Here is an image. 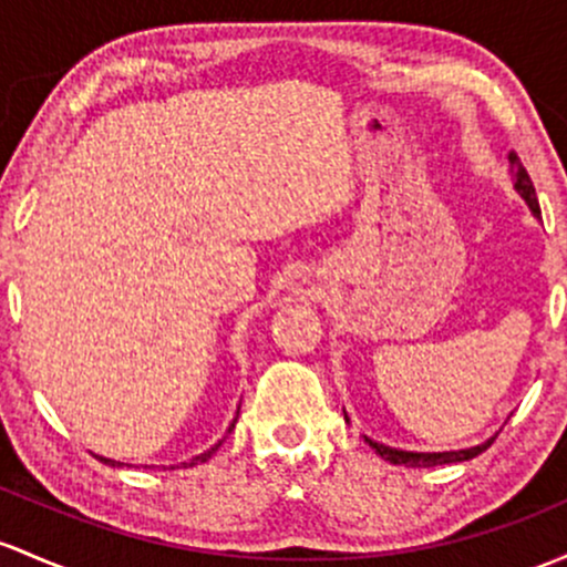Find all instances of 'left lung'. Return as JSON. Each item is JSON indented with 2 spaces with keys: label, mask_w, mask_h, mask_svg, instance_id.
Wrapping results in <instances>:
<instances>
[{
  "label": "left lung",
  "mask_w": 567,
  "mask_h": 567,
  "mask_svg": "<svg viewBox=\"0 0 567 567\" xmlns=\"http://www.w3.org/2000/svg\"><path fill=\"white\" fill-rule=\"evenodd\" d=\"M508 164H512V179H514L516 193H519V196L525 198L527 207H530V213L536 215V217H540L536 188H533V179H530V174H527L525 166H522L519 155L508 153ZM365 441H369V446L377 452L379 457L390 460V463H393V465H406V468H433V465L463 463V460H471V457L482 455V452L487 450L489 444H493L495 435H493V439L484 441V444L471 446V450H457V452H406V450H393V446L377 444V441H371V439H365Z\"/></svg>",
  "instance_id": "left-lung-1"
}]
</instances>
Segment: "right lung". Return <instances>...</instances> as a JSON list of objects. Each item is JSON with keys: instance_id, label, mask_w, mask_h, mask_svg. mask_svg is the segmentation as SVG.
<instances>
[{"instance_id": "obj_1", "label": "right lung", "mask_w": 567, "mask_h": 567, "mask_svg": "<svg viewBox=\"0 0 567 567\" xmlns=\"http://www.w3.org/2000/svg\"><path fill=\"white\" fill-rule=\"evenodd\" d=\"M234 425H236V420L231 422V427H228V433L234 431ZM220 444H223V441H217V444L213 446V450H209V452H204V455H198V457H193V463H190V465H196V463H207V460L213 457V452H215L217 446H220ZM99 460H102V463H107V465H121V463H115V460H107V457H99ZM183 465H185V463H183ZM172 468H174V465H172Z\"/></svg>"}]
</instances>
